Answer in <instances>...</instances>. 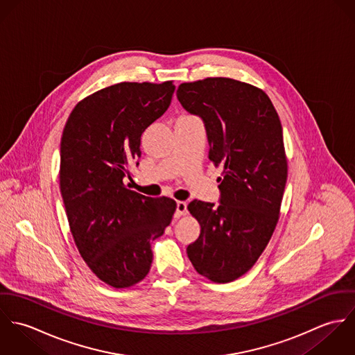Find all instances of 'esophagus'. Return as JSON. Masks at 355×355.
<instances>
[{"label": "esophagus", "mask_w": 355, "mask_h": 355, "mask_svg": "<svg viewBox=\"0 0 355 355\" xmlns=\"http://www.w3.org/2000/svg\"><path fill=\"white\" fill-rule=\"evenodd\" d=\"M187 213V203L183 201H178L176 202V216H184Z\"/></svg>", "instance_id": "1"}]
</instances>
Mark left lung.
I'll return each instance as SVG.
<instances>
[{
	"instance_id": "obj_1",
	"label": "left lung",
	"mask_w": 355,
	"mask_h": 355,
	"mask_svg": "<svg viewBox=\"0 0 355 355\" xmlns=\"http://www.w3.org/2000/svg\"><path fill=\"white\" fill-rule=\"evenodd\" d=\"M176 96L202 119L209 158L223 166L218 203L189 205L201 234L187 255L200 275L228 283L253 266L277 224L287 182L282 123L262 90L230 78L182 83Z\"/></svg>"
}]
</instances>
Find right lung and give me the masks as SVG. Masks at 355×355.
I'll use <instances>...</instances> for the list:
<instances>
[{
	"mask_svg": "<svg viewBox=\"0 0 355 355\" xmlns=\"http://www.w3.org/2000/svg\"><path fill=\"white\" fill-rule=\"evenodd\" d=\"M175 85L121 82L89 96L71 112L60 145V190L82 258L114 288L150 270V242L176 210L171 198L130 190L141 137L169 107Z\"/></svg>",
	"mask_w": 355,
	"mask_h": 355,
	"instance_id": "obj_1",
	"label": "right lung"
}]
</instances>
